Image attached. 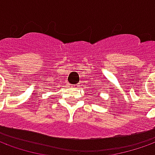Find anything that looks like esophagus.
I'll list each match as a JSON object with an SVG mask.
<instances>
[{
  "instance_id": "esophagus-1",
  "label": "esophagus",
  "mask_w": 155,
  "mask_h": 155,
  "mask_svg": "<svg viewBox=\"0 0 155 155\" xmlns=\"http://www.w3.org/2000/svg\"><path fill=\"white\" fill-rule=\"evenodd\" d=\"M79 86H80V84H75V85H73V87L74 88H77L79 87Z\"/></svg>"
}]
</instances>
